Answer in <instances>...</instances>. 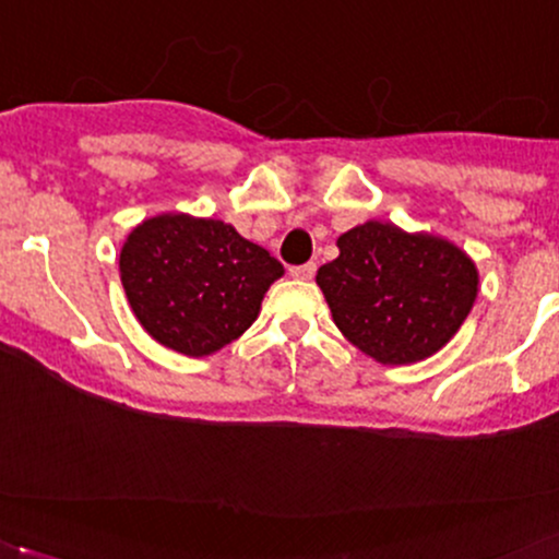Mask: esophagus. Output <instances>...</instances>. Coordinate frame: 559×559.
Returning <instances> with one entry per match:
<instances>
[{
    "mask_svg": "<svg viewBox=\"0 0 559 559\" xmlns=\"http://www.w3.org/2000/svg\"><path fill=\"white\" fill-rule=\"evenodd\" d=\"M314 271H317L314 263H304V265L292 267V275H294L296 281H312L314 278Z\"/></svg>",
    "mask_w": 559,
    "mask_h": 559,
    "instance_id": "esophagus-1",
    "label": "esophagus"
}]
</instances>
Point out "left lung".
Instances as JSON below:
<instances>
[{"label":"left lung","instance_id":"1","mask_svg":"<svg viewBox=\"0 0 559 559\" xmlns=\"http://www.w3.org/2000/svg\"><path fill=\"white\" fill-rule=\"evenodd\" d=\"M337 250L317 286L345 341L377 364L426 361L475 307V260L447 237L369 218L337 237Z\"/></svg>","mask_w":559,"mask_h":559}]
</instances>
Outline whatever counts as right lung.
I'll return each mask as SVG.
<instances>
[{"instance_id": "obj_1", "label": "right lung", "mask_w": 559, "mask_h": 559, "mask_svg": "<svg viewBox=\"0 0 559 559\" xmlns=\"http://www.w3.org/2000/svg\"><path fill=\"white\" fill-rule=\"evenodd\" d=\"M118 271L141 328L169 350L203 358L258 320L284 265L222 218L173 211L131 229Z\"/></svg>"}]
</instances>
